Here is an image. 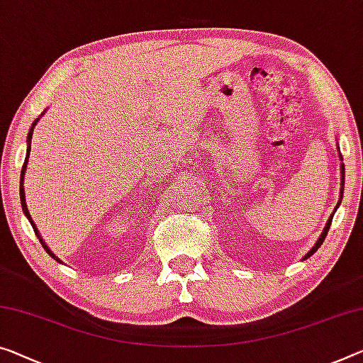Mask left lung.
I'll return each mask as SVG.
<instances>
[{"label": "left lung", "mask_w": 363, "mask_h": 363, "mask_svg": "<svg viewBox=\"0 0 363 363\" xmlns=\"http://www.w3.org/2000/svg\"><path fill=\"white\" fill-rule=\"evenodd\" d=\"M341 169H342L341 172H342V177H344V165L341 167ZM342 180H344V178H342ZM341 194H342V191H341ZM337 204H341V203H337ZM336 208H337V206H336ZM331 222H333V216L330 217V219H328V224H326V227H325V230H323V233H321V237H320V238H318V242H316V245H315V247H313V248H311V250H310V252H308V253H306V256H305V258H310V256H311V255H313V253L316 252V250L321 247V243H323V242H325V238H326V235H328V230H330V227H331Z\"/></svg>", "instance_id": "left-lung-1"}]
</instances>
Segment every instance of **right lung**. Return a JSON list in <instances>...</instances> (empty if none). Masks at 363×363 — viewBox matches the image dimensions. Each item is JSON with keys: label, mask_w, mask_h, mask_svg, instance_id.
Instances as JSON below:
<instances>
[{"label": "right lung", "mask_w": 363, "mask_h": 363, "mask_svg": "<svg viewBox=\"0 0 363 363\" xmlns=\"http://www.w3.org/2000/svg\"><path fill=\"white\" fill-rule=\"evenodd\" d=\"M37 121L38 120H35L32 123V128H30V131H29V136H27V154H26V162H24V165H22V172H21V204H22V211H24V214L27 216V219H29V222L32 224V227H33V230H35V233H37V237L40 238V243H42V247L47 250V253H50L53 256V258H57V256H55L52 252H50L48 250V247L45 245V242H43L42 240V237L38 235V232H37V227H35V224H33V220H32V217H30V214H29V209H27V206H26V193H24V186H22V182H24V174H26V167H27V160H29V154H30V143H32V133H33V126L37 125ZM57 261H60L58 258H57Z\"/></svg>", "instance_id": "right-lung-1"}]
</instances>
